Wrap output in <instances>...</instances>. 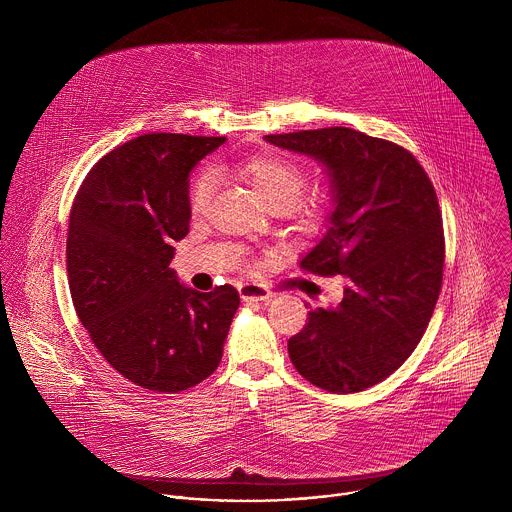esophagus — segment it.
I'll list each match as a JSON object with an SVG mask.
<instances>
[{"mask_svg": "<svg viewBox=\"0 0 512 512\" xmlns=\"http://www.w3.org/2000/svg\"><path fill=\"white\" fill-rule=\"evenodd\" d=\"M239 294H241L243 302H267V300H271V291H267L265 287H261L257 283L241 285Z\"/></svg>", "mask_w": 512, "mask_h": 512, "instance_id": "34e87169", "label": "esophagus"}]
</instances>
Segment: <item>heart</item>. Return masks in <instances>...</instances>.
<instances>
[{
	"label": "heart",
	"instance_id": "heart-1",
	"mask_svg": "<svg viewBox=\"0 0 512 512\" xmlns=\"http://www.w3.org/2000/svg\"><path fill=\"white\" fill-rule=\"evenodd\" d=\"M237 174L253 186L271 210H291L300 200L308 184L306 170L279 154H255L237 164ZM212 174L200 172L188 188V208L192 214L204 212L212 194Z\"/></svg>",
	"mask_w": 512,
	"mask_h": 512
}]
</instances>
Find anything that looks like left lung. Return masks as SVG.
<instances>
[{
  "instance_id": "obj_1",
  "label": "left lung",
  "mask_w": 512,
  "mask_h": 512,
  "mask_svg": "<svg viewBox=\"0 0 512 512\" xmlns=\"http://www.w3.org/2000/svg\"><path fill=\"white\" fill-rule=\"evenodd\" d=\"M265 141L324 166L332 210L300 265L348 279L342 302L312 310L289 338V358L330 393L369 389L409 358L440 296L444 229L431 180L397 143L350 127Z\"/></svg>"
}]
</instances>
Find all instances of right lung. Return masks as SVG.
<instances>
[{
  "label": "right lung",
  "mask_w": 512,
  "mask_h": 512,
  "mask_svg": "<svg viewBox=\"0 0 512 512\" xmlns=\"http://www.w3.org/2000/svg\"><path fill=\"white\" fill-rule=\"evenodd\" d=\"M225 137L139 135L87 174L68 218L72 304L93 344L131 383L178 393L210 377L239 291L180 283L170 261L190 229V172Z\"/></svg>",
  "instance_id": "add662e5"
}]
</instances>
